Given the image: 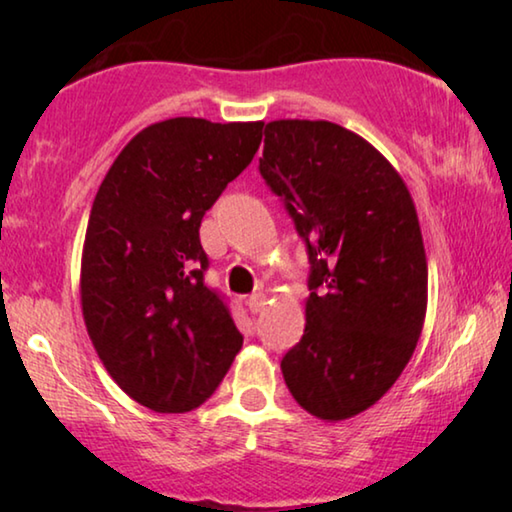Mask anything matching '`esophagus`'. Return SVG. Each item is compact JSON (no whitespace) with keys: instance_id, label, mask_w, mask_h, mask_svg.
Masks as SVG:
<instances>
[{"instance_id":"obj_1","label":"esophagus","mask_w":512,"mask_h":512,"mask_svg":"<svg viewBox=\"0 0 512 512\" xmlns=\"http://www.w3.org/2000/svg\"><path fill=\"white\" fill-rule=\"evenodd\" d=\"M247 305H249V312L251 314H258V312H263V307H265V293H251L249 296V300H247Z\"/></svg>"}]
</instances>
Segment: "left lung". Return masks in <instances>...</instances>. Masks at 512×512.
<instances>
[{"mask_svg":"<svg viewBox=\"0 0 512 512\" xmlns=\"http://www.w3.org/2000/svg\"><path fill=\"white\" fill-rule=\"evenodd\" d=\"M258 170L312 265L284 382L310 415L349 419L394 387L422 335L429 268L415 202L389 160L338 123H268Z\"/></svg>","mask_w":512,"mask_h":512,"instance_id":"1","label":"left lung"}]
</instances>
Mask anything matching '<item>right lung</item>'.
Instances as JSON below:
<instances>
[{
    "label": "right lung",
    "mask_w": 512,
    "mask_h": 512,
    "mask_svg": "<svg viewBox=\"0 0 512 512\" xmlns=\"http://www.w3.org/2000/svg\"><path fill=\"white\" fill-rule=\"evenodd\" d=\"M261 137L263 121L167 118L130 139L95 195L83 321L104 368L144 408H198L242 349L228 303L205 284L200 223Z\"/></svg>",
    "instance_id": "right-lung-1"
}]
</instances>
